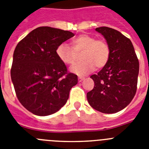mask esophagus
<instances>
[{"label":"esophagus","mask_w":149,"mask_h":149,"mask_svg":"<svg viewBox=\"0 0 149 149\" xmlns=\"http://www.w3.org/2000/svg\"><path fill=\"white\" fill-rule=\"evenodd\" d=\"M78 80H79V81H80V82H81V81H83L84 80H85V77H79Z\"/></svg>","instance_id":"esophagus-1"}]
</instances>
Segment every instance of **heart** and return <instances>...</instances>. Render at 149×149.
<instances>
[{
	"label": "heart",
	"instance_id": "1",
	"mask_svg": "<svg viewBox=\"0 0 149 149\" xmlns=\"http://www.w3.org/2000/svg\"><path fill=\"white\" fill-rule=\"evenodd\" d=\"M72 48L65 43L59 45L56 54L64 64H72L76 60V54L82 52L81 63H75L70 68L71 72L77 75L87 74L96 68L104 67L110 58V48L106 42L94 36L83 34L72 41Z\"/></svg>",
	"mask_w": 149,
	"mask_h": 149
}]
</instances>
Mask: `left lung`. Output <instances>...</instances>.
Segmentation results:
<instances>
[{"label":"left lung","instance_id":"8db88e82","mask_svg":"<svg viewBox=\"0 0 149 149\" xmlns=\"http://www.w3.org/2000/svg\"><path fill=\"white\" fill-rule=\"evenodd\" d=\"M95 30L106 39L110 48L107 65L91 78L93 90L87 101L93 108L103 113H115L125 108L136 94L139 61L131 41L119 31L107 27Z\"/></svg>","mask_w":149,"mask_h":149}]
</instances>
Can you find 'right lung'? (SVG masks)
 <instances>
[{"label":"right lung","instance_id":"obj_1","mask_svg":"<svg viewBox=\"0 0 149 149\" xmlns=\"http://www.w3.org/2000/svg\"><path fill=\"white\" fill-rule=\"evenodd\" d=\"M74 36L67 30L39 27L15 47L12 82L18 101L32 113L45 116L58 111L78 82L56 54V47Z\"/></svg>","mask_w":149,"mask_h":149}]
</instances>
